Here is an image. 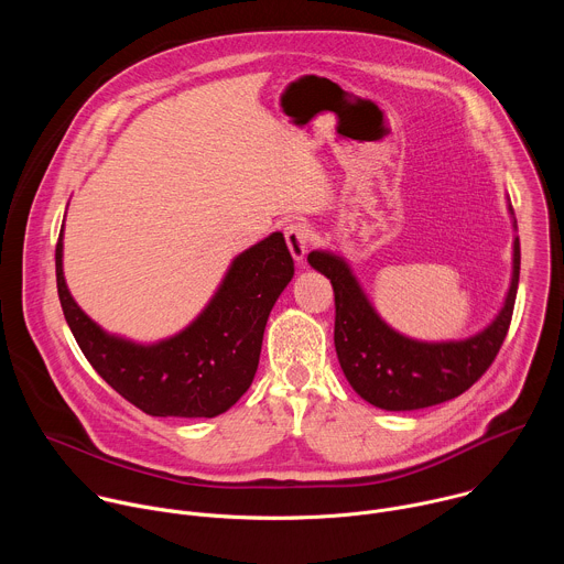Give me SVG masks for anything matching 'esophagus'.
I'll list each match as a JSON object with an SVG mask.
<instances>
[{
  "mask_svg": "<svg viewBox=\"0 0 564 564\" xmlns=\"http://www.w3.org/2000/svg\"><path fill=\"white\" fill-rule=\"evenodd\" d=\"M285 234V243L294 257V261H303L307 248H310V238H312V229L307 223L303 220H290L283 229Z\"/></svg>",
  "mask_w": 564,
  "mask_h": 564,
  "instance_id": "1",
  "label": "esophagus"
}]
</instances>
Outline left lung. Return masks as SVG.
Returning a JSON list of instances; mask_svg holds the SVG:
<instances>
[{"mask_svg": "<svg viewBox=\"0 0 564 564\" xmlns=\"http://www.w3.org/2000/svg\"><path fill=\"white\" fill-rule=\"evenodd\" d=\"M307 263L333 283L335 348L350 386L377 409L417 411L462 394L496 361L513 316L520 240L513 243L511 288L494 324L470 339L446 344L415 341L388 328L339 257L312 252Z\"/></svg>", "mask_w": 564, "mask_h": 564, "instance_id": "obj_1", "label": "left lung"}]
</instances>
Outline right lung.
<instances>
[{
    "mask_svg": "<svg viewBox=\"0 0 564 564\" xmlns=\"http://www.w3.org/2000/svg\"><path fill=\"white\" fill-rule=\"evenodd\" d=\"M294 274L281 231L234 259L203 314L181 335L138 346L100 330L73 301L62 272L55 279L66 324L96 372L129 404L151 417H216L250 388L272 305Z\"/></svg>",
    "mask_w": 564,
    "mask_h": 564,
    "instance_id": "obj_1",
    "label": "right lung"
}]
</instances>
